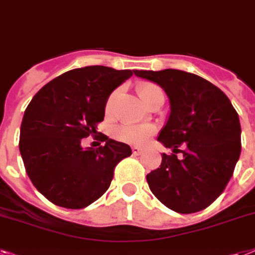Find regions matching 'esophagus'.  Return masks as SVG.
I'll use <instances>...</instances> for the list:
<instances>
[{"label": "esophagus", "instance_id": "1", "mask_svg": "<svg viewBox=\"0 0 255 255\" xmlns=\"http://www.w3.org/2000/svg\"><path fill=\"white\" fill-rule=\"evenodd\" d=\"M132 153H133L134 156H138L141 153V149L138 148V146H132Z\"/></svg>", "mask_w": 255, "mask_h": 255}]
</instances>
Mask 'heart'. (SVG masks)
<instances>
[{
    "label": "heart",
    "mask_w": 255,
    "mask_h": 255,
    "mask_svg": "<svg viewBox=\"0 0 255 255\" xmlns=\"http://www.w3.org/2000/svg\"><path fill=\"white\" fill-rule=\"evenodd\" d=\"M160 90L161 89L154 84H142L138 86V94H140V98L142 99L144 103L148 102L149 99ZM119 95H121V90L118 89V90L111 93V95L107 98L105 111H106V115H109V117L114 113V107L117 105ZM153 132H154V129L149 124H122V126L115 128L114 136H115L117 140L126 142V144L144 145L149 140V137L152 136Z\"/></svg>",
    "instance_id": "b5f03b06"
}]
</instances>
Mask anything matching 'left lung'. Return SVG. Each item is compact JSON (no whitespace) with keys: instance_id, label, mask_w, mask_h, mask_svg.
<instances>
[{"instance_id":"1","label":"left lung","mask_w":255,"mask_h":255,"mask_svg":"<svg viewBox=\"0 0 255 255\" xmlns=\"http://www.w3.org/2000/svg\"><path fill=\"white\" fill-rule=\"evenodd\" d=\"M133 73L161 86L170 103L157 140L173 153H163L160 167L146 175L149 188L178 214L199 212L224 191L240 158L239 114L220 89L196 74L177 69Z\"/></svg>"}]
</instances>
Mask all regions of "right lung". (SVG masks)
Wrapping results in <instances>:
<instances>
[{
  "label": "right lung",
  "mask_w": 255,
  "mask_h": 255,
  "mask_svg": "<svg viewBox=\"0 0 255 255\" xmlns=\"http://www.w3.org/2000/svg\"><path fill=\"white\" fill-rule=\"evenodd\" d=\"M129 69L102 65L65 72L34 95L20 124L19 150L27 175L49 202L70 210L92 204L107 191L114 169L131 156L129 145L105 134L106 144L82 148L97 134L110 94L131 77Z\"/></svg>",
  "instance_id": "add662e5"
}]
</instances>
